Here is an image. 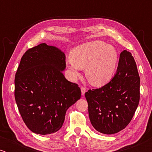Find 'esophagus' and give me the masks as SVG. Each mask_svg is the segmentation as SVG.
<instances>
[{"mask_svg":"<svg viewBox=\"0 0 152 152\" xmlns=\"http://www.w3.org/2000/svg\"><path fill=\"white\" fill-rule=\"evenodd\" d=\"M86 88H84V87H82V88H81V92H82V95H83V96L84 95L85 93H86Z\"/></svg>","mask_w":152,"mask_h":152,"instance_id":"obj_1","label":"esophagus"}]
</instances>
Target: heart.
<instances>
[{
    "label": "heart",
    "instance_id": "1",
    "mask_svg": "<svg viewBox=\"0 0 152 152\" xmlns=\"http://www.w3.org/2000/svg\"><path fill=\"white\" fill-rule=\"evenodd\" d=\"M66 70L72 80L80 76L84 68L85 76L93 86H104L112 80L117 70L119 55L117 50L101 41H94L74 48L69 55Z\"/></svg>",
    "mask_w": 152,
    "mask_h": 152
}]
</instances>
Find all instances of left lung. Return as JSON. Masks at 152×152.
Returning a JSON list of instances; mask_svg holds the SVG:
<instances>
[{
  "mask_svg": "<svg viewBox=\"0 0 152 152\" xmlns=\"http://www.w3.org/2000/svg\"><path fill=\"white\" fill-rule=\"evenodd\" d=\"M140 82L134 57L129 52L122 51L112 80L85 93L89 118L95 129L113 134L128 125L140 100Z\"/></svg>",
  "mask_w": 152,
  "mask_h": 152,
  "instance_id": "1",
  "label": "left lung"
}]
</instances>
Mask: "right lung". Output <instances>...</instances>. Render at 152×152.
<instances>
[{"instance_id":"right-lung-1","label":"right lung","mask_w":152,"mask_h":152,"mask_svg":"<svg viewBox=\"0 0 152 152\" xmlns=\"http://www.w3.org/2000/svg\"><path fill=\"white\" fill-rule=\"evenodd\" d=\"M66 56L55 46L41 43L23 55L14 80V96L28 128L37 134L57 132L66 111L81 97L78 85L63 71Z\"/></svg>"}]
</instances>
